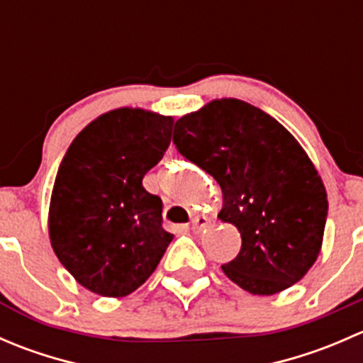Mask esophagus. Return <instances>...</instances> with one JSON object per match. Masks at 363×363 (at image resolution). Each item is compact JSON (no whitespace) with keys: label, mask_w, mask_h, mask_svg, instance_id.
<instances>
[{"label":"esophagus","mask_w":363,"mask_h":363,"mask_svg":"<svg viewBox=\"0 0 363 363\" xmlns=\"http://www.w3.org/2000/svg\"><path fill=\"white\" fill-rule=\"evenodd\" d=\"M208 226V219L205 218V216H195V218H193V221H191V230L193 232H202L203 228H207Z\"/></svg>","instance_id":"34e87169"}]
</instances>
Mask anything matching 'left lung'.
Listing matches in <instances>:
<instances>
[{
  "label": "left lung",
  "instance_id": "left-lung-1",
  "mask_svg": "<svg viewBox=\"0 0 363 363\" xmlns=\"http://www.w3.org/2000/svg\"><path fill=\"white\" fill-rule=\"evenodd\" d=\"M174 144L221 186L218 218L242 237L237 258L221 265L225 276L252 295L298 283L321 251L328 200L294 135L258 107L221 98L182 116Z\"/></svg>",
  "mask_w": 363,
  "mask_h": 363
}]
</instances>
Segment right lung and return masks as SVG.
Returning a JSON list of instances; mask_svg holds the SVG:
<instances>
[{
  "label": "right lung",
  "mask_w": 363,
  "mask_h": 363,
  "mask_svg": "<svg viewBox=\"0 0 363 363\" xmlns=\"http://www.w3.org/2000/svg\"><path fill=\"white\" fill-rule=\"evenodd\" d=\"M172 126V116L113 108L91 121L61 161L49 205L50 246L93 294H133L174 239L161 226V199L142 186L170 145Z\"/></svg>",
  "instance_id": "add662e5"
}]
</instances>
